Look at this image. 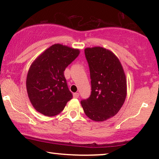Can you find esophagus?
I'll list each match as a JSON object with an SVG mask.
<instances>
[{"mask_svg":"<svg viewBox=\"0 0 159 159\" xmlns=\"http://www.w3.org/2000/svg\"><path fill=\"white\" fill-rule=\"evenodd\" d=\"M79 93H74L73 94V97L75 98H79Z\"/></svg>","mask_w":159,"mask_h":159,"instance_id":"obj_1","label":"esophagus"}]
</instances>
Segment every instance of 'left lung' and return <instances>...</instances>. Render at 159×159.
I'll return each mask as SVG.
<instances>
[{"label": "left lung", "mask_w": 159, "mask_h": 159, "mask_svg": "<svg viewBox=\"0 0 159 159\" xmlns=\"http://www.w3.org/2000/svg\"><path fill=\"white\" fill-rule=\"evenodd\" d=\"M84 55L91 80V94L81 101L84 114L95 121L116 115L125 103L127 82L120 61L111 51L101 47L88 48Z\"/></svg>", "instance_id": "obj_1"}]
</instances>
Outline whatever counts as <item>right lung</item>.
Instances as JSON below:
<instances>
[{"label": "right lung", "instance_id": "add662e5", "mask_svg": "<svg viewBox=\"0 0 159 159\" xmlns=\"http://www.w3.org/2000/svg\"><path fill=\"white\" fill-rule=\"evenodd\" d=\"M80 54L78 49L55 44L32 63L27 77V90L34 108L53 116L64 110L72 98L64 77L65 69Z\"/></svg>", "mask_w": 159, "mask_h": 159}]
</instances>
